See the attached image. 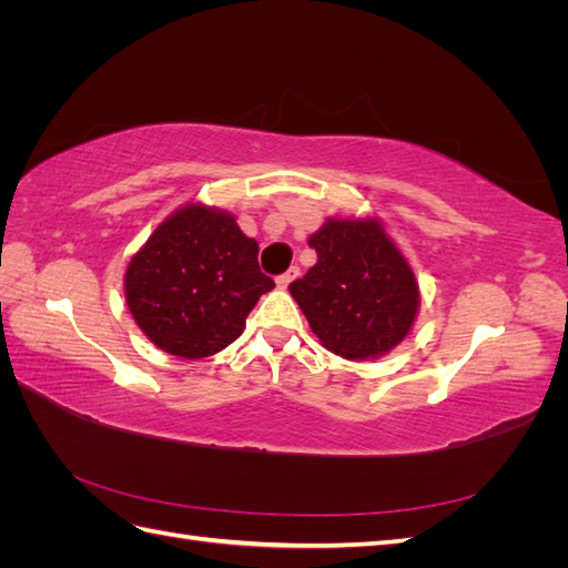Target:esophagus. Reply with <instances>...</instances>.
I'll use <instances>...</instances> for the list:
<instances>
[{"mask_svg":"<svg viewBox=\"0 0 568 568\" xmlns=\"http://www.w3.org/2000/svg\"><path fill=\"white\" fill-rule=\"evenodd\" d=\"M298 274H301L298 267H288L284 274H280V277H277V286H280V288H286L291 282H294V280L298 277Z\"/></svg>","mask_w":568,"mask_h":568,"instance_id":"obj_1","label":"esophagus"}]
</instances>
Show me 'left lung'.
Masks as SVG:
<instances>
[{
  "instance_id": "8db88e82",
  "label": "left lung",
  "mask_w": 568,
  "mask_h": 568,
  "mask_svg": "<svg viewBox=\"0 0 568 568\" xmlns=\"http://www.w3.org/2000/svg\"><path fill=\"white\" fill-rule=\"evenodd\" d=\"M307 244L317 263L288 291L322 346L346 359L398 346L417 317L419 286L379 220H326Z\"/></svg>"
}]
</instances>
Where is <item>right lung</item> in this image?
Instances as JSON below:
<instances>
[{
	"label": "right lung",
	"instance_id": "obj_1",
	"mask_svg": "<svg viewBox=\"0 0 568 568\" xmlns=\"http://www.w3.org/2000/svg\"><path fill=\"white\" fill-rule=\"evenodd\" d=\"M272 286L253 239L230 213L201 203L170 215L125 272L134 322L161 351L186 359L215 355L242 336Z\"/></svg>",
	"mask_w": 568,
	"mask_h": 568
}]
</instances>
